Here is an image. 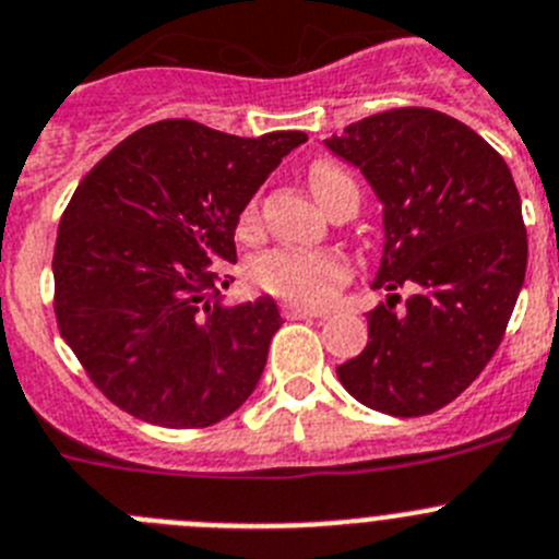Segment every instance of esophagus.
Listing matches in <instances>:
<instances>
[{"label":"esophagus","instance_id":"obj_1","mask_svg":"<svg viewBox=\"0 0 559 559\" xmlns=\"http://www.w3.org/2000/svg\"><path fill=\"white\" fill-rule=\"evenodd\" d=\"M325 314L328 309H311V306H300V304L284 306L286 320H309V317H325Z\"/></svg>","mask_w":559,"mask_h":559}]
</instances>
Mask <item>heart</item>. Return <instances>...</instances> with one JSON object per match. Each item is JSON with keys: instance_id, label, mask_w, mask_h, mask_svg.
Instances as JSON below:
<instances>
[{"instance_id": "1", "label": "heart", "mask_w": 559, "mask_h": 559, "mask_svg": "<svg viewBox=\"0 0 559 559\" xmlns=\"http://www.w3.org/2000/svg\"><path fill=\"white\" fill-rule=\"evenodd\" d=\"M347 179L342 168L331 162H314L309 170V185L320 201H325L328 192ZM255 209H245L242 221L250 223ZM350 267L342 255L333 250H306V248H278L270 253L255 255L250 264V278L262 289L286 300H300V304H325L333 292L347 281Z\"/></svg>"}]
</instances>
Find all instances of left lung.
<instances>
[{
  "instance_id": "left-lung-1",
  "label": "left lung",
  "mask_w": 559,
  "mask_h": 559,
  "mask_svg": "<svg viewBox=\"0 0 559 559\" xmlns=\"http://www.w3.org/2000/svg\"><path fill=\"white\" fill-rule=\"evenodd\" d=\"M383 203V255L361 356L336 367L389 416L444 408L485 369L526 273V228L508 162L457 118L400 107L325 140ZM397 288L412 292L400 312Z\"/></svg>"
}]
</instances>
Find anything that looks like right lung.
Wrapping results in <instances>:
<instances>
[{
  "instance_id": "1",
  "label": "right lung",
  "mask_w": 559,
  "mask_h": 559,
  "mask_svg": "<svg viewBox=\"0 0 559 559\" xmlns=\"http://www.w3.org/2000/svg\"><path fill=\"white\" fill-rule=\"evenodd\" d=\"M306 140L159 121L80 181L57 231L55 314L109 403L190 430L226 419L253 394L284 320L270 295L223 304L217 267L237 262L239 215Z\"/></svg>"
}]
</instances>
